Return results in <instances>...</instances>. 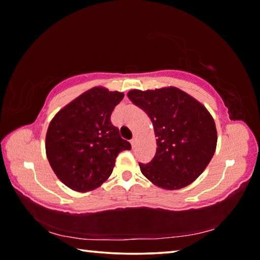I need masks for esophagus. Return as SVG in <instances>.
Returning <instances> with one entry per match:
<instances>
[{
  "label": "esophagus",
  "instance_id": "obj_1",
  "mask_svg": "<svg viewBox=\"0 0 260 260\" xmlns=\"http://www.w3.org/2000/svg\"><path fill=\"white\" fill-rule=\"evenodd\" d=\"M131 144H132V147H135V144H136V139L135 138H133V139H132L131 140Z\"/></svg>",
  "mask_w": 260,
  "mask_h": 260
}]
</instances>
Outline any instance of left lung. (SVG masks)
<instances>
[{
  "mask_svg": "<svg viewBox=\"0 0 260 260\" xmlns=\"http://www.w3.org/2000/svg\"><path fill=\"white\" fill-rule=\"evenodd\" d=\"M128 99L152 122L157 149L151 161L139 162L156 186L177 190L195 181L214 155L217 129L203 104L175 87L128 91Z\"/></svg>",
  "mask_w": 260,
  "mask_h": 260,
  "instance_id": "left-lung-1",
  "label": "left lung"
}]
</instances>
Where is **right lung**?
<instances>
[{"instance_id": "1", "label": "right lung", "mask_w": 260, "mask_h": 260, "mask_svg": "<svg viewBox=\"0 0 260 260\" xmlns=\"http://www.w3.org/2000/svg\"><path fill=\"white\" fill-rule=\"evenodd\" d=\"M124 99L119 91L94 87L64 107L50 121L46 152L61 182L76 191L100 187L111 175L118 153L132 148L110 117Z\"/></svg>"}]
</instances>
